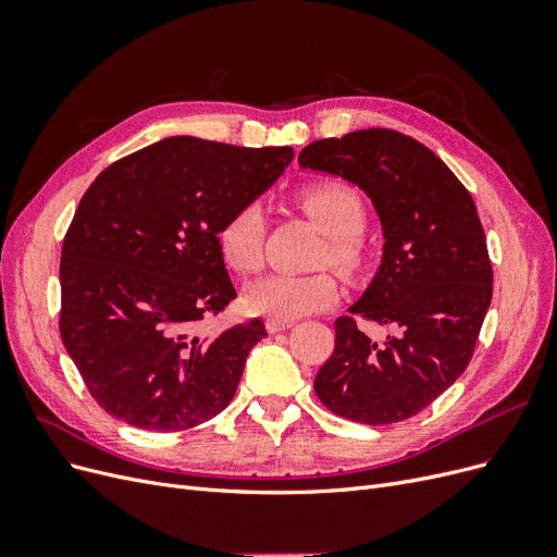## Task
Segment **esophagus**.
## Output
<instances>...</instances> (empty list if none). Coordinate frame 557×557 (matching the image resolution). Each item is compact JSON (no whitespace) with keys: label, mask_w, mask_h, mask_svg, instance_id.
<instances>
[{"label":"esophagus","mask_w":557,"mask_h":557,"mask_svg":"<svg viewBox=\"0 0 557 557\" xmlns=\"http://www.w3.org/2000/svg\"><path fill=\"white\" fill-rule=\"evenodd\" d=\"M295 323L293 320H276V318H269L267 323H264V327H267V332L269 334H276V332H283V330H290Z\"/></svg>","instance_id":"1"}]
</instances>
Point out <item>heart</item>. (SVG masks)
<instances>
[{
  "label": "heart",
  "mask_w": 557,
  "mask_h": 557,
  "mask_svg": "<svg viewBox=\"0 0 557 557\" xmlns=\"http://www.w3.org/2000/svg\"><path fill=\"white\" fill-rule=\"evenodd\" d=\"M315 225L327 234L325 260L346 272L362 262L360 234L367 223L364 201L344 183H318L299 197ZM264 213L262 207L250 205L232 211L215 230V244L223 262L237 274H252L262 264ZM342 288L330 274H269L246 285L244 307L256 315L276 320H297L334 307Z\"/></svg>",
  "instance_id": "heart-1"
}]
</instances>
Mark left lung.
I'll return each instance as SVG.
<instances>
[{
  "label": "left lung",
  "mask_w": 557,
  "mask_h": 557,
  "mask_svg": "<svg viewBox=\"0 0 557 557\" xmlns=\"http://www.w3.org/2000/svg\"><path fill=\"white\" fill-rule=\"evenodd\" d=\"M299 166L339 176L372 199L383 256L348 311L393 330L372 342L350 315L336 318L315 395L356 423H399L462 376L491 307L493 267L476 205L442 158L395 129L313 141Z\"/></svg>",
  "instance_id": "left-lung-1"
}]
</instances>
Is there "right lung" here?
Masks as SVG:
<instances>
[{"label":"right lung","instance_id":"obj_1","mask_svg":"<svg viewBox=\"0 0 557 557\" xmlns=\"http://www.w3.org/2000/svg\"><path fill=\"white\" fill-rule=\"evenodd\" d=\"M290 146L170 137L113 162L83 195L60 260V334L107 413L150 432L207 423L237 393L262 320L199 336L237 297L215 230L272 188Z\"/></svg>","mask_w":557,"mask_h":557}]
</instances>
